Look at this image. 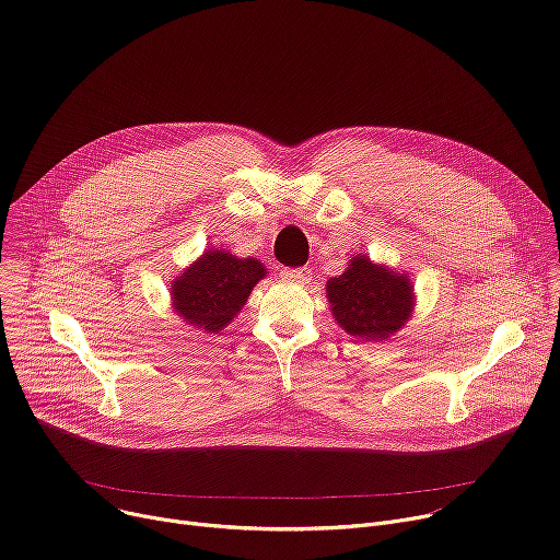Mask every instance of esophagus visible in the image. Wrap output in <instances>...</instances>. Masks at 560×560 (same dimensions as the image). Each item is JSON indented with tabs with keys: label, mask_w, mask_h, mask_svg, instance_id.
<instances>
[{
	"label": "esophagus",
	"mask_w": 560,
	"mask_h": 560,
	"mask_svg": "<svg viewBox=\"0 0 560 560\" xmlns=\"http://www.w3.org/2000/svg\"><path fill=\"white\" fill-rule=\"evenodd\" d=\"M310 275H312L310 268H283L281 270V277L288 281H294V283H307Z\"/></svg>",
	"instance_id": "34e87169"
}]
</instances>
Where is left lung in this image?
<instances>
[{"label":"left lung","mask_w":560,"mask_h":560,"mask_svg":"<svg viewBox=\"0 0 560 560\" xmlns=\"http://www.w3.org/2000/svg\"><path fill=\"white\" fill-rule=\"evenodd\" d=\"M330 312L341 330L363 341H385L401 330L415 312L410 275L352 255L348 268L326 283Z\"/></svg>","instance_id":"left-lung-1"}]
</instances>
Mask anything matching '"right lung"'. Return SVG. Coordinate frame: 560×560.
<instances>
[{"label": "right lung", "instance_id": "1", "mask_svg": "<svg viewBox=\"0 0 560 560\" xmlns=\"http://www.w3.org/2000/svg\"><path fill=\"white\" fill-rule=\"evenodd\" d=\"M268 268L255 259H238L225 248H208L171 281V303L179 318L199 332L219 335L242 312Z\"/></svg>", "mask_w": 560, "mask_h": 560}]
</instances>
